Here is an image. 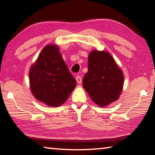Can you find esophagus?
I'll list each match as a JSON object with an SVG mask.
<instances>
[{"label":"esophagus","mask_w":155,"mask_h":155,"mask_svg":"<svg viewBox=\"0 0 155 155\" xmlns=\"http://www.w3.org/2000/svg\"><path fill=\"white\" fill-rule=\"evenodd\" d=\"M76 81H77L78 84H81L82 78L80 77V76H77V77H76Z\"/></svg>","instance_id":"obj_1"}]
</instances>
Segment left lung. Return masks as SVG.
Here are the masks:
<instances>
[{
	"instance_id": "left-lung-1",
	"label": "left lung",
	"mask_w": 155,
	"mask_h": 155,
	"mask_svg": "<svg viewBox=\"0 0 155 155\" xmlns=\"http://www.w3.org/2000/svg\"><path fill=\"white\" fill-rule=\"evenodd\" d=\"M124 81V73L109 52L97 50L90 51L83 87L93 102L105 107L116 101L123 90Z\"/></svg>"
}]
</instances>
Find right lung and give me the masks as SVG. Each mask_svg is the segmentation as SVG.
Here are the masks:
<instances>
[{
  "mask_svg": "<svg viewBox=\"0 0 155 155\" xmlns=\"http://www.w3.org/2000/svg\"><path fill=\"white\" fill-rule=\"evenodd\" d=\"M29 87L34 97L48 106L64 104L77 85L57 45L49 44L29 69Z\"/></svg>",
  "mask_w": 155,
  "mask_h": 155,
  "instance_id": "1",
  "label": "right lung"
}]
</instances>
